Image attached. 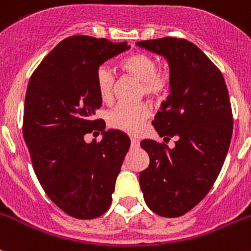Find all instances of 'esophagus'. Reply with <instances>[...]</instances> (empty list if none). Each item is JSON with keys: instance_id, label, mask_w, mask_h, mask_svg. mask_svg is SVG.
I'll use <instances>...</instances> for the list:
<instances>
[{"instance_id": "esophagus-1", "label": "esophagus", "mask_w": 251, "mask_h": 251, "mask_svg": "<svg viewBox=\"0 0 251 251\" xmlns=\"http://www.w3.org/2000/svg\"><path fill=\"white\" fill-rule=\"evenodd\" d=\"M131 148H139V140L131 138Z\"/></svg>"}]
</instances>
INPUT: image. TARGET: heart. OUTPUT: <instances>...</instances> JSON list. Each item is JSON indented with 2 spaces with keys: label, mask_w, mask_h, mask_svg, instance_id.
Listing matches in <instances>:
<instances>
[{
  "label": "heart",
  "mask_w": 251,
  "mask_h": 251,
  "mask_svg": "<svg viewBox=\"0 0 251 251\" xmlns=\"http://www.w3.org/2000/svg\"><path fill=\"white\" fill-rule=\"evenodd\" d=\"M126 72L142 81V94L152 100H158L169 89V76L158 71L157 60L144 52H138L122 63ZM97 89L103 101H109L113 97L116 76L111 67L101 66L97 71ZM150 117V108L144 103L139 104H117L108 112L109 126L127 134H136Z\"/></svg>",
  "instance_id": "obj_1"
}]
</instances>
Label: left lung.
<instances>
[{"label":"left lung","mask_w":251,"mask_h":251,"mask_svg":"<svg viewBox=\"0 0 251 251\" xmlns=\"http://www.w3.org/2000/svg\"><path fill=\"white\" fill-rule=\"evenodd\" d=\"M136 46L168 60L170 95L152 125L174 148L152 139L140 146L150 156L139 174L151 210L161 217L184 215L206 196L227 156L232 131L231 103L221 71L196 45L182 38L139 41Z\"/></svg>","instance_id":"8db88e82"}]
</instances>
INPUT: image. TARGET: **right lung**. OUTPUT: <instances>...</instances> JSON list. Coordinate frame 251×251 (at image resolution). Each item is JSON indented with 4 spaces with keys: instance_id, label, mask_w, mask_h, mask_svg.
I'll list each match as a JSON object with an SVG mask.
<instances>
[{
    "instance_id": "right-lung-1",
    "label": "right lung",
    "mask_w": 251,
    "mask_h": 251,
    "mask_svg": "<svg viewBox=\"0 0 251 251\" xmlns=\"http://www.w3.org/2000/svg\"><path fill=\"white\" fill-rule=\"evenodd\" d=\"M129 49L105 38L68 37L41 62L26 87L23 135L34 173L52 202L77 219L109 209L129 151L127 135L93 119L101 105L97 71ZM94 127L102 130V140L86 144Z\"/></svg>"
}]
</instances>
